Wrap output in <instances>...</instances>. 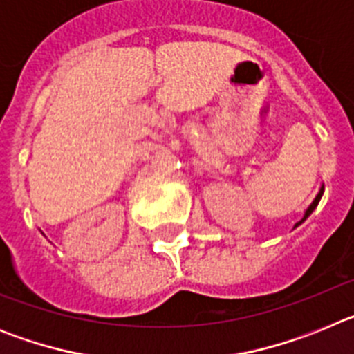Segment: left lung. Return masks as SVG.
Returning <instances> with one entry per match:
<instances>
[{"mask_svg": "<svg viewBox=\"0 0 354 354\" xmlns=\"http://www.w3.org/2000/svg\"><path fill=\"white\" fill-rule=\"evenodd\" d=\"M323 192H324V186H323V187H321V192H319V193H317V196H315V200H314V202H312V204H310V207L306 209V211H305V216H303V220H301V221H299V223H303V221H305V220H306V218H308V216H310V214H312V211H314V209H315V207H317V204H319V200H321V196H323ZM299 223H296V227H298V225H299Z\"/></svg>", "mask_w": 354, "mask_h": 354, "instance_id": "8db88e82", "label": "left lung"}]
</instances>
